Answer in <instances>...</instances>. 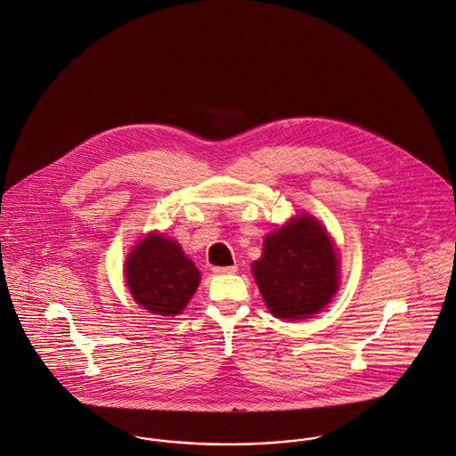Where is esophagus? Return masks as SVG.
<instances>
[{
	"instance_id": "obj_1",
	"label": "esophagus",
	"mask_w": 456,
	"mask_h": 456,
	"mask_svg": "<svg viewBox=\"0 0 456 456\" xmlns=\"http://www.w3.org/2000/svg\"><path fill=\"white\" fill-rule=\"evenodd\" d=\"M239 271L237 265H228V267H214L212 273L214 274H235Z\"/></svg>"
}]
</instances>
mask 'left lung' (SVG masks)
<instances>
[{
  "label": "left lung",
  "mask_w": 456,
  "mask_h": 456,
  "mask_svg": "<svg viewBox=\"0 0 456 456\" xmlns=\"http://www.w3.org/2000/svg\"><path fill=\"white\" fill-rule=\"evenodd\" d=\"M253 274L271 313L301 320L318 313L338 290V256L325 230L309 216L267 235Z\"/></svg>",
  "instance_id": "8db88e82"
}]
</instances>
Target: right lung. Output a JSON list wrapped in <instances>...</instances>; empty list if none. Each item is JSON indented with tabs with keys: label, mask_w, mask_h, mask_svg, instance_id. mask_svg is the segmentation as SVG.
Returning a JSON list of instances; mask_svg holds the SVG:
<instances>
[{
	"label": "right lung",
	"mask_w": 456,
	"mask_h": 456,
	"mask_svg": "<svg viewBox=\"0 0 456 456\" xmlns=\"http://www.w3.org/2000/svg\"><path fill=\"white\" fill-rule=\"evenodd\" d=\"M134 301L157 314H178L200 283V271L182 248L162 235H149L126 264Z\"/></svg>",
	"instance_id": "right-lung-1"
}]
</instances>
